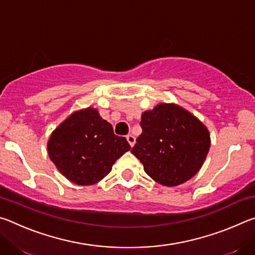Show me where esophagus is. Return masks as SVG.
<instances>
[{"label": "esophagus", "instance_id": "esophagus-1", "mask_svg": "<svg viewBox=\"0 0 255 255\" xmlns=\"http://www.w3.org/2000/svg\"><path fill=\"white\" fill-rule=\"evenodd\" d=\"M127 140H128V143H129V145H130L131 146V147H132V146L133 145H135V141H136V138L135 137H133L132 135H127Z\"/></svg>", "mask_w": 255, "mask_h": 255}]
</instances>
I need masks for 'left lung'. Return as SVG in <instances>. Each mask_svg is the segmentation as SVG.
Masks as SVG:
<instances>
[{
    "label": "left lung",
    "instance_id": "obj_1",
    "mask_svg": "<svg viewBox=\"0 0 255 255\" xmlns=\"http://www.w3.org/2000/svg\"><path fill=\"white\" fill-rule=\"evenodd\" d=\"M143 131L131 153L150 178L167 187L191 179L210 147L207 128L187 110L161 103L141 116Z\"/></svg>",
    "mask_w": 255,
    "mask_h": 255
}]
</instances>
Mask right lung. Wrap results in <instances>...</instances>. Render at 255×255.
<instances>
[{
	"label": "right lung",
	"mask_w": 255,
	"mask_h": 255,
	"mask_svg": "<svg viewBox=\"0 0 255 255\" xmlns=\"http://www.w3.org/2000/svg\"><path fill=\"white\" fill-rule=\"evenodd\" d=\"M129 149L126 138L115 135L111 125L93 108L71 115L48 141L49 157L56 167L79 185L99 182Z\"/></svg>",
	"instance_id": "1"
}]
</instances>
